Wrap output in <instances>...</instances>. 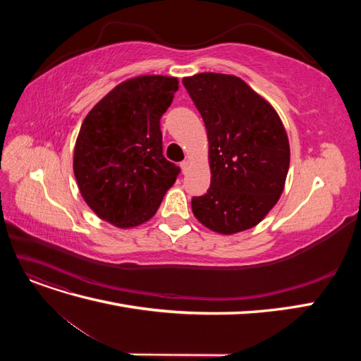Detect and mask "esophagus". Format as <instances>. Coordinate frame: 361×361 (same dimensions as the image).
I'll list each match as a JSON object with an SVG mask.
<instances>
[{"instance_id":"esophagus-1","label":"esophagus","mask_w":361,"mask_h":361,"mask_svg":"<svg viewBox=\"0 0 361 361\" xmlns=\"http://www.w3.org/2000/svg\"><path fill=\"white\" fill-rule=\"evenodd\" d=\"M188 167H190V162H188V161H182V162H180L182 173H187V171H188Z\"/></svg>"}]
</instances>
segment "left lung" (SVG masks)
Returning <instances> with one entry per match:
<instances>
[{
    "instance_id": "8db88e82",
    "label": "left lung",
    "mask_w": 361,
    "mask_h": 361,
    "mask_svg": "<svg viewBox=\"0 0 361 361\" xmlns=\"http://www.w3.org/2000/svg\"><path fill=\"white\" fill-rule=\"evenodd\" d=\"M209 140L211 187L192 197V214L211 231L255 227L279 202L289 170V140L279 114L235 75L183 78Z\"/></svg>"
}]
</instances>
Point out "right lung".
I'll list each match as a JSON object with an SVG mask.
<instances>
[{
	"label": "right lung",
	"instance_id": "obj_1",
	"mask_svg": "<svg viewBox=\"0 0 361 361\" xmlns=\"http://www.w3.org/2000/svg\"><path fill=\"white\" fill-rule=\"evenodd\" d=\"M178 78L143 75L118 84L87 114L76 138L73 173L85 203L129 228L155 215L180 169L162 155L159 120Z\"/></svg>",
	"mask_w": 361,
	"mask_h": 361
}]
</instances>
